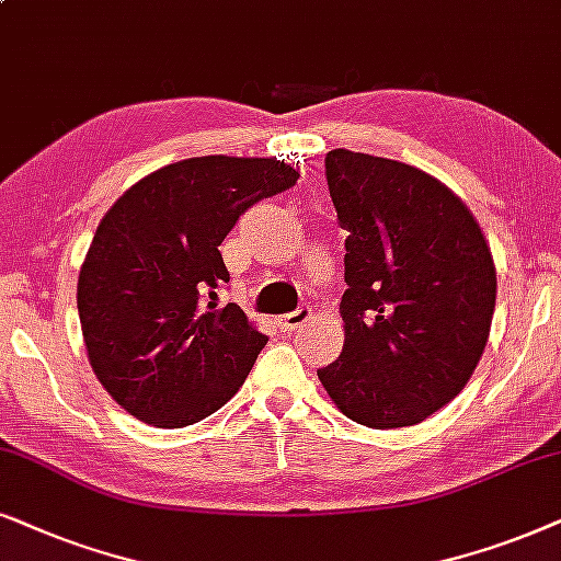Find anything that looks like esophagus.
Returning a JSON list of instances; mask_svg holds the SVG:
<instances>
[{
	"label": "esophagus",
	"mask_w": 561,
	"mask_h": 561,
	"mask_svg": "<svg viewBox=\"0 0 561 561\" xmlns=\"http://www.w3.org/2000/svg\"><path fill=\"white\" fill-rule=\"evenodd\" d=\"M310 320V308H297L295 312H287V316L279 318V325L285 328V331H297V328H302L305 323Z\"/></svg>",
	"instance_id": "1"
}]
</instances>
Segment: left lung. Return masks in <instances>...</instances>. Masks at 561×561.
<instances>
[{"instance_id": "8db88e82", "label": "left lung", "mask_w": 561, "mask_h": 561, "mask_svg": "<svg viewBox=\"0 0 561 561\" xmlns=\"http://www.w3.org/2000/svg\"><path fill=\"white\" fill-rule=\"evenodd\" d=\"M325 179L348 230L343 348L318 369L367 428L415 425L465 390L495 312L497 274L469 207L402 161L335 148Z\"/></svg>"}]
</instances>
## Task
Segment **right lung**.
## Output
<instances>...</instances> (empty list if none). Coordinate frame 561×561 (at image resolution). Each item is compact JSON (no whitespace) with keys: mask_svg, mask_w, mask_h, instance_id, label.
<instances>
[{"mask_svg":"<svg viewBox=\"0 0 561 561\" xmlns=\"http://www.w3.org/2000/svg\"><path fill=\"white\" fill-rule=\"evenodd\" d=\"M300 174L276 159L199 156L169 163L104 213L79 272L87 356L110 398L159 428L220 410L249 377L266 335L236 302L218 245L259 199Z\"/></svg>","mask_w":561,"mask_h":561,"instance_id":"obj_1","label":"right lung"}]
</instances>
